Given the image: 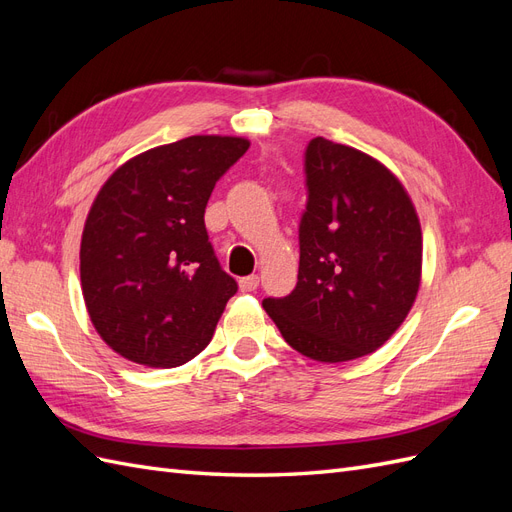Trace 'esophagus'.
I'll list each match as a JSON object with an SVG mask.
<instances>
[{"instance_id": "34e87169", "label": "esophagus", "mask_w": 512, "mask_h": 512, "mask_svg": "<svg viewBox=\"0 0 512 512\" xmlns=\"http://www.w3.org/2000/svg\"><path fill=\"white\" fill-rule=\"evenodd\" d=\"M258 282H260L258 275H245L239 280V288H241V292H252L258 288Z\"/></svg>"}]
</instances>
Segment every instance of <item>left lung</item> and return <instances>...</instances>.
<instances>
[{
  "label": "left lung",
  "mask_w": 512,
  "mask_h": 512,
  "mask_svg": "<svg viewBox=\"0 0 512 512\" xmlns=\"http://www.w3.org/2000/svg\"><path fill=\"white\" fill-rule=\"evenodd\" d=\"M303 168L299 282L262 307L294 350L352 361L406 320L421 284V224L404 185L359 149L316 136Z\"/></svg>",
  "instance_id": "8db88e82"
}]
</instances>
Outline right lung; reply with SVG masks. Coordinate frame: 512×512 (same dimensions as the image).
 <instances>
[{"label":"right lung","instance_id":"1","mask_svg":"<svg viewBox=\"0 0 512 512\" xmlns=\"http://www.w3.org/2000/svg\"><path fill=\"white\" fill-rule=\"evenodd\" d=\"M247 147L237 136L181 138L119 166L98 192L81 286L96 331L128 361L177 367L211 342L239 286L213 252L205 209Z\"/></svg>","mask_w":512,"mask_h":512}]
</instances>
